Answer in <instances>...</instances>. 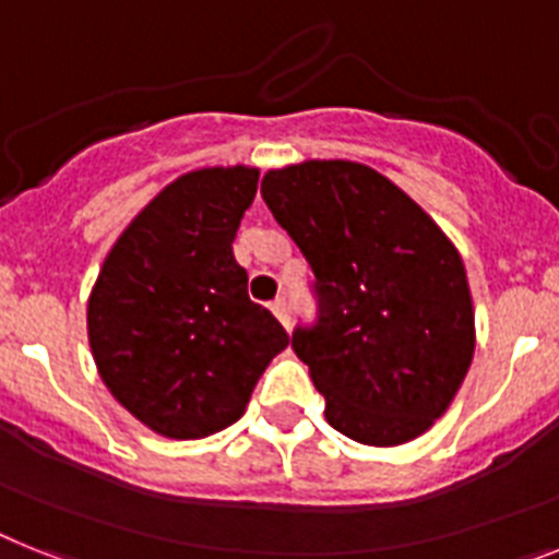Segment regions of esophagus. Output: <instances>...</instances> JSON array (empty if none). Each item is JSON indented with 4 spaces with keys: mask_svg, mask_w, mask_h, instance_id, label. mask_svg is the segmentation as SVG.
Returning <instances> with one entry per match:
<instances>
[{
    "mask_svg": "<svg viewBox=\"0 0 559 559\" xmlns=\"http://www.w3.org/2000/svg\"><path fill=\"white\" fill-rule=\"evenodd\" d=\"M270 309H272V316L278 318V321L284 323V326H287V330H289V307H287V298H275V301L270 304Z\"/></svg>",
    "mask_w": 559,
    "mask_h": 559,
    "instance_id": "1",
    "label": "esophagus"
}]
</instances>
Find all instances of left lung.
<instances>
[{
  "label": "left lung",
  "mask_w": 559,
  "mask_h": 559,
  "mask_svg": "<svg viewBox=\"0 0 559 559\" xmlns=\"http://www.w3.org/2000/svg\"><path fill=\"white\" fill-rule=\"evenodd\" d=\"M261 195L316 272L318 321L293 332V349L332 429L367 447L424 435L475 355L461 252L367 164H289L266 173Z\"/></svg>",
  "instance_id": "left-lung-1"
}]
</instances>
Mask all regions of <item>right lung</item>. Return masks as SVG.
<instances>
[{"label": "right lung", "instance_id": "obj_1", "mask_svg": "<svg viewBox=\"0 0 559 559\" xmlns=\"http://www.w3.org/2000/svg\"><path fill=\"white\" fill-rule=\"evenodd\" d=\"M258 190L255 167L178 176L107 252L87 301L93 360L147 429L199 440L243 415L289 335L247 295L233 255Z\"/></svg>", "mask_w": 559, "mask_h": 559}]
</instances>
